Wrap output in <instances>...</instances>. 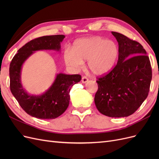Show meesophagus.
I'll return each mask as SVG.
<instances>
[{
    "label": "esophagus",
    "instance_id": "esophagus-1",
    "mask_svg": "<svg viewBox=\"0 0 159 159\" xmlns=\"http://www.w3.org/2000/svg\"><path fill=\"white\" fill-rule=\"evenodd\" d=\"M88 78H87V77L83 76L82 78H81V82L85 84V83H86V82H88Z\"/></svg>",
    "mask_w": 159,
    "mask_h": 159
}]
</instances>
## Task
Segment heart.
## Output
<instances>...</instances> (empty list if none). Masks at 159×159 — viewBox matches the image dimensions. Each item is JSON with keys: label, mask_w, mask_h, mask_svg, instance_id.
Returning <instances> with one entry per match:
<instances>
[{"label": "heart", "mask_w": 159, "mask_h": 159, "mask_svg": "<svg viewBox=\"0 0 159 159\" xmlns=\"http://www.w3.org/2000/svg\"><path fill=\"white\" fill-rule=\"evenodd\" d=\"M119 49L113 41L100 36H92L77 40L71 51L66 50V64L74 70L82 68L84 61H88V68L96 75L108 73L113 69L118 58Z\"/></svg>", "instance_id": "heart-1"}]
</instances>
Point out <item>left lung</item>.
Masks as SVG:
<instances>
[{
    "instance_id": "left-lung-1",
    "label": "left lung",
    "mask_w": 159,
    "mask_h": 159,
    "mask_svg": "<svg viewBox=\"0 0 159 159\" xmlns=\"http://www.w3.org/2000/svg\"><path fill=\"white\" fill-rule=\"evenodd\" d=\"M111 33L119 44L117 64L109 73L98 78L94 102L104 115L127 117L135 112L147 98L152 68L140 43L122 34Z\"/></svg>"
}]
</instances>
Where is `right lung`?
I'll return each instance as SVG.
<instances>
[{
	"instance_id": "obj_1",
	"label": "right lung",
	"mask_w": 159,
	"mask_h": 159,
	"mask_svg": "<svg viewBox=\"0 0 159 159\" xmlns=\"http://www.w3.org/2000/svg\"><path fill=\"white\" fill-rule=\"evenodd\" d=\"M64 38V35H52L35 38L19 49L11 62L9 75L11 92L23 110L34 117L52 119L64 113L69 105L71 87L81 79L79 74H57L51 87L40 95L28 94L22 87L20 75L24 62L35 51H60V43Z\"/></svg>"
}]
</instances>
